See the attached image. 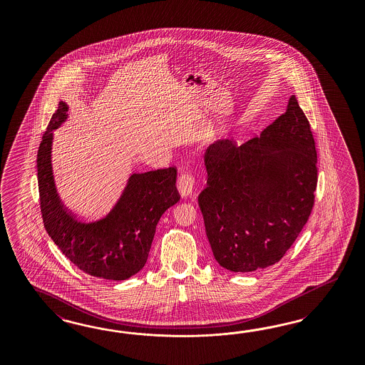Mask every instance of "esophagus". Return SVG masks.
Returning <instances> with one entry per match:
<instances>
[{"instance_id": "esophagus-1", "label": "esophagus", "mask_w": 365, "mask_h": 365, "mask_svg": "<svg viewBox=\"0 0 365 365\" xmlns=\"http://www.w3.org/2000/svg\"><path fill=\"white\" fill-rule=\"evenodd\" d=\"M194 185H195V179L190 173H185V174H182L180 177L178 178V191L180 192L182 198H186V197L192 194Z\"/></svg>"}]
</instances>
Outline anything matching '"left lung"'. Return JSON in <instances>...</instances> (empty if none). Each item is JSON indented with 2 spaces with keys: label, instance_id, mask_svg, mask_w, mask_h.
<instances>
[{
  "label": "left lung",
  "instance_id": "obj_1",
  "mask_svg": "<svg viewBox=\"0 0 365 365\" xmlns=\"http://www.w3.org/2000/svg\"><path fill=\"white\" fill-rule=\"evenodd\" d=\"M316 163L309 122L294 95L259 138L240 147L227 139L207 147V186L198 202L222 267L247 273L284 257L309 218Z\"/></svg>",
  "mask_w": 365,
  "mask_h": 365
}]
</instances>
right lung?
<instances>
[{
	"label": "right lung",
	"mask_w": 365,
	"mask_h": 365,
	"mask_svg": "<svg viewBox=\"0 0 365 365\" xmlns=\"http://www.w3.org/2000/svg\"><path fill=\"white\" fill-rule=\"evenodd\" d=\"M68 119L60 101L37 153V178L44 227L63 255L89 276L127 279L147 262L156 225L179 200L177 170L168 167L128 178L120 198L100 220L83 222L66 211L52 171L53 131Z\"/></svg>",
	"instance_id": "obj_1"
}]
</instances>
